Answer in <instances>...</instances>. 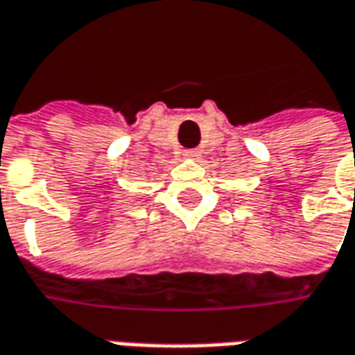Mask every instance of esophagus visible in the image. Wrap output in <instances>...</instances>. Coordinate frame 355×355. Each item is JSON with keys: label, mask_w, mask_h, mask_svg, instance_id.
<instances>
[{"label": "esophagus", "mask_w": 355, "mask_h": 355, "mask_svg": "<svg viewBox=\"0 0 355 355\" xmlns=\"http://www.w3.org/2000/svg\"><path fill=\"white\" fill-rule=\"evenodd\" d=\"M185 156H187V158H199V156H201V150H197V148H193V150H185Z\"/></svg>", "instance_id": "esophagus-1"}]
</instances>
